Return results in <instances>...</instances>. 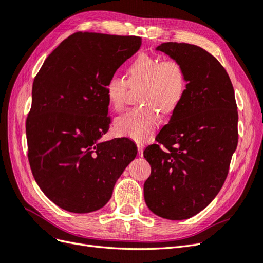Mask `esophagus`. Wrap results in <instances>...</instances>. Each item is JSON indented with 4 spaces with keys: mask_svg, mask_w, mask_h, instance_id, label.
<instances>
[{
    "mask_svg": "<svg viewBox=\"0 0 263 263\" xmlns=\"http://www.w3.org/2000/svg\"><path fill=\"white\" fill-rule=\"evenodd\" d=\"M137 148H138V153L139 155H142V151H144V144H137Z\"/></svg>",
    "mask_w": 263,
    "mask_h": 263,
    "instance_id": "obj_1",
    "label": "esophagus"
}]
</instances>
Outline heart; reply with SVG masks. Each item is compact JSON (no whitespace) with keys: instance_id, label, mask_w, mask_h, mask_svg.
Returning a JSON list of instances; mask_svg holds the SVG:
<instances>
[{"instance_id":"1","label":"heart","mask_w":263,"mask_h":263,"mask_svg":"<svg viewBox=\"0 0 263 263\" xmlns=\"http://www.w3.org/2000/svg\"><path fill=\"white\" fill-rule=\"evenodd\" d=\"M128 82L114 74L105 84V94L109 106L116 112L122 110L128 83L132 86L142 85L139 94L141 107L133 108L117 118L115 129L119 136L135 141L145 142L153 137L160 124V115L171 114L181 103L185 92L184 70L177 60L164 59L141 53L127 69Z\"/></svg>"}]
</instances>
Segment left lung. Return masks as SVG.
<instances>
[{
    "instance_id": "obj_1",
    "label": "left lung",
    "mask_w": 263,
    "mask_h": 263,
    "mask_svg": "<svg viewBox=\"0 0 263 263\" xmlns=\"http://www.w3.org/2000/svg\"><path fill=\"white\" fill-rule=\"evenodd\" d=\"M156 50L180 63L186 85L157 135L159 145L144 151L151 166L144 196L154 214L181 220L204 210L224 184L238 142L237 104L229 76L210 52L184 43H163Z\"/></svg>"
}]
</instances>
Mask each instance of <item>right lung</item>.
Here are the masks:
<instances>
[{"label":"right lung","mask_w":263,"mask_h":263,"mask_svg":"<svg viewBox=\"0 0 263 263\" xmlns=\"http://www.w3.org/2000/svg\"><path fill=\"white\" fill-rule=\"evenodd\" d=\"M140 46L137 36L79 31L47 57L35 78L28 160L38 186L62 210L102 209L137 155L128 138L100 139L110 124L105 84Z\"/></svg>","instance_id":"add662e5"}]
</instances>
